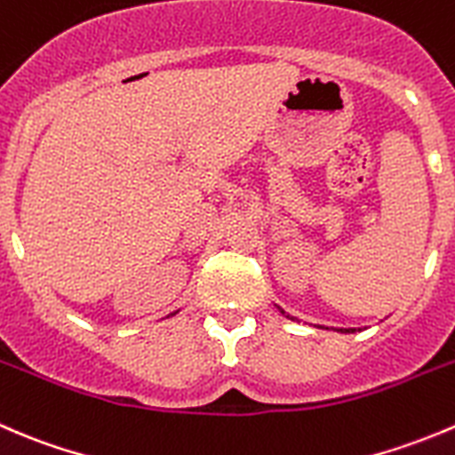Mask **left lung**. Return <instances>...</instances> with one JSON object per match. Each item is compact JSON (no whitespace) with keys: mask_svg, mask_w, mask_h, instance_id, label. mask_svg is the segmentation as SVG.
Listing matches in <instances>:
<instances>
[{"mask_svg":"<svg viewBox=\"0 0 455 455\" xmlns=\"http://www.w3.org/2000/svg\"><path fill=\"white\" fill-rule=\"evenodd\" d=\"M280 313H284V311H282V308H280ZM286 317H291V315H286ZM291 320H293V317H291ZM339 331H342V333H354L355 329H339Z\"/></svg>","mask_w":455,"mask_h":455,"instance_id":"obj_1","label":"left lung"}]
</instances>
